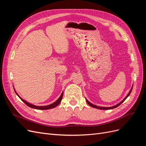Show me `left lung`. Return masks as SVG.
Wrapping results in <instances>:
<instances>
[{
    "mask_svg": "<svg viewBox=\"0 0 146 146\" xmlns=\"http://www.w3.org/2000/svg\"><path fill=\"white\" fill-rule=\"evenodd\" d=\"M132 88H133V87H131V90H130V91H129V94H127V96L125 97V98L123 99L121 102H119L118 104H117V105H114V106H113V107H99V106H97V105H93L92 104H91V103H90L89 101H88L87 99H86V102H87V104L89 105L90 106H91V107H94V108H98V109H100V110H110V109H113V108H116V107H117L118 106H119L123 102H124L125 100V99L128 98V97H129V96L130 94V93H131V90H132Z\"/></svg>",
    "mask_w": 146,
    "mask_h": 146,
    "instance_id": "1",
    "label": "left lung"
}]
</instances>
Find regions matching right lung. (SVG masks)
Instances as JSON below:
<instances>
[{
	"mask_svg": "<svg viewBox=\"0 0 146 146\" xmlns=\"http://www.w3.org/2000/svg\"><path fill=\"white\" fill-rule=\"evenodd\" d=\"M15 92H16V94H17V96L19 97V98L21 99L22 101L24 102L25 104V105H27L28 106V107H30V108H35V109H37V110H48V109H51V108L56 107V106L58 105H59V104L61 102V100H62L63 95V92L62 93H61V94L60 98H59L58 99H57V100L55 102H54V103L50 104V105H47V106H36V105H33V104H31L27 102V101H25V100H24V99H22L21 98H20L18 94H17V93L16 92L15 90Z\"/></svg>",
	"mask_w": 146,
	"mask_h": 146,
	"instance_id": "obj_1",
	"label": "right lung"
}]
</instances>
